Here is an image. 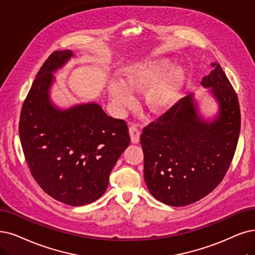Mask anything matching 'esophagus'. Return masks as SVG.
<instances>
[{
  "label": "esophagus",
  "instance_id": "obj_1",
  "mask_svg": "<svg viewBox=\"0 0 255 255\" xmlns=\"http://www.w3.org/2000/svg\"><path fill=\"white\" fill-rule=\"evenodd\" d=\"M128 131H129V136H130V141L133 143H138L140 140V134L141 131L140 129L137 128V126L133 125L128 128Z\"/></svg>",
  "mask_w": 255,
  "mask_h": 255
}]
</instances>
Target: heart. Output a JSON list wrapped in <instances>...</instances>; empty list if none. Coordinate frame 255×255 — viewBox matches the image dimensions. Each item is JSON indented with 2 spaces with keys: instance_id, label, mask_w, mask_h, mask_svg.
<instances>
[{
  "instance_id": "obj_1",
  "label": "heart",
  "mask_w": 255,
  "mask_h": 255,
  "mask_svg": "<svg viewBox=\"0 0 255 255\" xmlns=\"http://www.w3.org/2000/svg\"><path fill=\"white\" fill-rule=\"evenodd\" d=\"M168 67L167 59H157L130 68L125 83H113L110 86L109 97L112 104L119 111L125 110L134 103L131 93L141 92L150 87L144 97L149 111L159 113L166 110L176 101L183 79L180 69H171L163 76Z\"/></svg>"
}]
</instances>
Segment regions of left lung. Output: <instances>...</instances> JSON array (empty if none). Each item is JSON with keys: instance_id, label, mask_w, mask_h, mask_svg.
Returning a JSON list of instances; mask_svg holds the SVG:
<instances>
[{"instance_id": "obj_1", "label": "left lung", "mask_w": 255, "mask_h": 255, "mask_svg": "<svg viewBox=\"0 0 255 255\" xmlns=\"http://www.w3.org/2000/svg\"><path fill=\"white\" fill-rule=\"evenodd\" d=\"M201 85L219 103L213 121L203 120L192 95L179 100L140 136L149 192L170 206H186L207 196L225 177L241 129L238 95L217 63Z\"/></svg>"}]
</instances>
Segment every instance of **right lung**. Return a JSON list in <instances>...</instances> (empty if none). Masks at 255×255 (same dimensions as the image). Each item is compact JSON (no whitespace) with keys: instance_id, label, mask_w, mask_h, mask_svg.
Here are the masks:
<instances>
[{"instance_id":"right-lung-1","label":"right lung","mask_w":255,"mask_h":255,"mask_svg":"<svg viewBox=\"0 0 255 255\" xmlns=\"http://www.w3.org/2000/svg\"><path fill=\"white\" fill-rule=\"evenodd\" d=\"M73 56L54 51L40 67L19 116L18 131L30 172L53 199L83 206L104 195L115 163L129 144L125 120L95 103L59 110L51 104L53 72Z\"/></svg>"}]
</instances>
